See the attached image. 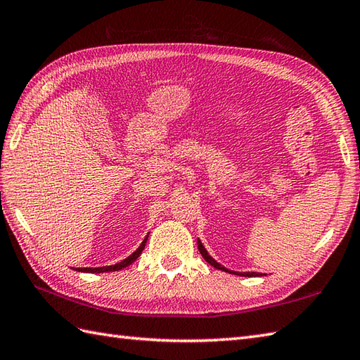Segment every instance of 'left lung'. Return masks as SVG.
<instances>
[{
  "label": "left lung",
  "mask_w": 360,
  "mask_h": 360,
  "mask_svg": "<svg viewBox=\"0 0 360 360\" xmlns=\"http://www.w3.org/2000/svg\"><path fill=\"white\" fill-rule=\"evenodd\" d=\"M198 249H200V252H201V255H202V258L205 259V262H207L210 266H213L215 267V269H219V271H224V272H229V274H233V275H241V277H262L263 274H259V272H235V271H231V269H227V267H224L223 264H219L218 262H215V259H213L210 255H209V252L205 250V248H204V244L201 243V240L198 238Z\"/></svg>",
  "instance_id": "obj_1"
}]
</instances>
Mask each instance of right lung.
I'll return each mask as SVG.
<instances>
[{"instance_id":"obj_1","label":"right lung","mask_w":360,"mask_h":360,"mask_svg":"<svg viewBox=\"0 0 360 360\" xmlns=\"http://www.w3.org/2000/svg\"><path fill=\"white\" fill-rule=\"evenodd\" d=\"M147 240H148V235L145 236L141 246L137 248V249L133 252L131 255H129V257H128V258H125V259H122V262H119V263H116V264L103 266V267H77V269H75V271H79V272H93V274H101V272H114V271H120V269H124V267H127V266H129L131 263H134L136 259L139 258V255L142 254V250H143V248H145V243H147Z\"/></svg>"}]
</instances>
